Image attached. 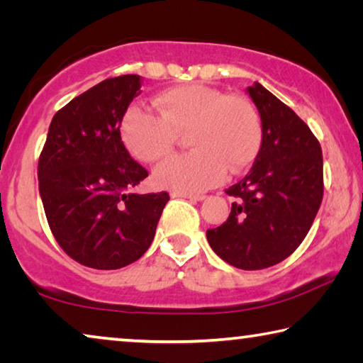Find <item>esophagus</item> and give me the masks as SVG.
Returning a JSON list of instances; mask_svg holds the SVG:
<instances>
[{
	"label": "esophagus",
	"instance_id": "esophagus-1",
	"mask_svg": "<svg viewBox=\"0 0 363 363\" xmlns=\"http://www.w3.org/2000/svg\"><path fill=\"white\" fill-rule=\"evenodd\" d=\"M173 199H189L194 201H201L205 200V195H195V194H184V192H171Z\"/></svg>",
	"mask_w": 363,
	"mask_h": 363
}]
</instances>
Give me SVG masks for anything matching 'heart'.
Returning <instances> with one entry per match:
<instances>
[{"instance_id": "1", "label": "heart", "mask_w": 363, "mask_h": 363, "mask_svg": "<svg viewBox=\"0 0 363 363\" xmlns=\"http://www.w3.org/2000/svg\"><path fill=\"white\" fill-rule=\"evenodd\" d=\"M157 113L133 106L121 120V139L140 162L153 163L187 134L190 150L158 164L153 179L162 189L199 194L237 174L255 162L262 144L259 113L248 97L190 83L160 93Z\"/></svg>"}]
</instances>
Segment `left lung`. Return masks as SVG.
Returning a JSON list of instances; mask_svg holds the SVG:
<instances>
[{"instance_id":"1","label":"left lung","mask_w":363,"mask_h":363,"mask_svg":"<svg viewBox=\"0 0 363 363\" xmlns=\"http://www.w3.org/2000/svg\"><path fill=\"white\" fill-rule=\"evenodd\" d=\"M248 94L261 116V149L250 173L225 189L235 201L206 238L230 266L259 270L286 259L306 238L323 199V158L314 133L290 107L259 83Z\"/></svg>"}]
</instances>
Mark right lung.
<instances>
[{
  "label": "right lung",
  "mask_w": 363,
  "mask_h": 363,
  "mask_svg": "<svg viewBox=\"0 0 363 363\" xmlns=\"http://www.w3.org/2000/svg\"><path fill=\"white\" fill-rule=\"evenodd\" d=\"M140 77L107 78L54 115L38 160V186L54 238L86 267L138 261L155 237L168 192L134 194L149 173L121 140L120 123Z\"/></svg>",
  "instance_id": "1"
}]
</instances>
